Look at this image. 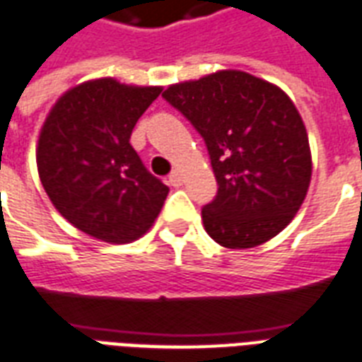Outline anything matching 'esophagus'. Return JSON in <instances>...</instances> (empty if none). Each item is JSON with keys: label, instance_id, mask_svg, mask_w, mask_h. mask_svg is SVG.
I'll use <instances>...</instances> for the list:
<instances>
[{"label": "esophagus", "instance_id": "34e87169", "mask_svg": "<svg viewBox=\"0 0 362 362\" xmlns=\"http://www.w3.org/2000/svg\"><path fill=\"white\" fill-rule=\"evenodd\" d=\"M168 181H170V185H172V187H181V185H183V177H181V173L179 172L170 173Z\"/></svg>", "mask_w": 362, "mask_h": 362}]
</instances>
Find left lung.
Returning <instances> with one entry per match:
<instances>
[{
  "label": "left lung",
  "instance_id": "left-lung-1",
  "mask_svg": "<svg viewBox=\"0 0 362 362\" xmlns=\"http://www.w3.org/2000/svg\"><path fill=\"white\" fill-rule=\"evenodd\" d=\"M162 98L190 120L211 158L219 190L202 207L207 234L228 249L277 236L312 179L306 126L291 98L236 69L172 85Z\"/></svg>",
  "mask_w": 362,
  "mask_h": 362
}]
</instances>
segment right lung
Masks as SVG:
<instances>
[{
    "mask_svg": "<svg viewBox=\"0 0 362 362\" xmlns=\"http://www.w3.org/2000/svg\"><path fill=\"white\" fill-rule=\"evenodd\" d=\"M160 92L105 77L67 90L50 109L39 177L62 217L88 236L130 243L158 217L170 189L143 166L130 136Z\"/></svg>",
    "mask_w": 362,
    "mask_h": 362,
    "instance_id": "obj_1",
    "label": "right lung"
}]
</instances>
